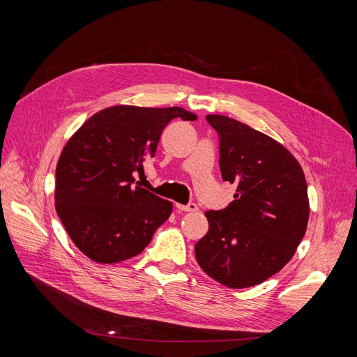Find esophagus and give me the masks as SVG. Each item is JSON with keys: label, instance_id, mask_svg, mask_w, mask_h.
I'll return each instance as SVG.
<instances>
[{"label": "esophagus", "instance_id": "esophagus-1", "mask_svg": "<svg viewBox=\"0 0 357 357\" xmlns=\"http://www.w3.org/2000/svg\"><path fill=\"white\" fill-rule=\"evenodd\" d=\"M177 209L183 212H197L199 208L196 203H189V205H177Z\"/></svg>", "mask_w": 357, "mask_h": 357}]
</instances>
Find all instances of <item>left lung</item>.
Here are the masks:
<instances>
[{
    "label": "left lung",
    "mask_w": 357,
    "mask_h": 357,
    "mask_svg": "<svg viewBox=\"0 0 357 357\" xmlns=\"http://www.w3.org/2000/svg\"><path fill=\"white\" fill-rule=\"evenodd\" d=\"M224 181L236 184L225 209L205 212L209 231L195 245L202 270L232 289L259 284L289 261L307 231V181L295 157L235 119L209 114Z\"/></svg>",
    "instance_id": "obj_1"
}]
</instances>
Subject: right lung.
I'll list each match as a JSON object with an SVG mask.
<instances>
[{
	"label": "right lung",
	"mask_w": 357,
	"mask_h": 357,
	"mask_svg": "<svg viewBox=\"0 0 357 357\" xmlns=\"http://www.w3.org/2000/svg\"><path fill=\"white\" fill-rule=\"evenodd\" d=\"M181 107L114 106L91 116L66 142L56 165L55 206L74 244L97 263L138 256L172 215L173 203L142 189L135 176L155 155Z\"/></svg>",
	"instance_id": "1"
}]
</instances>
